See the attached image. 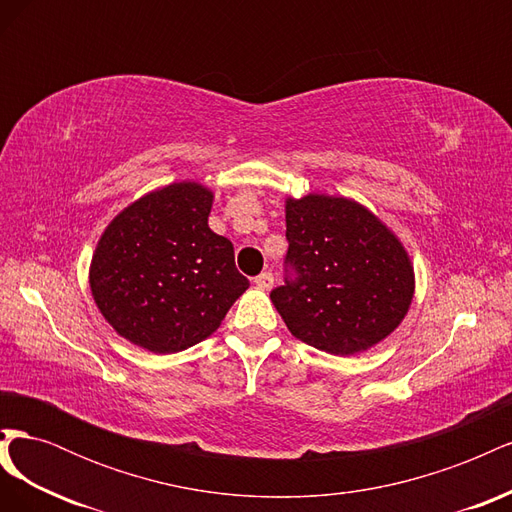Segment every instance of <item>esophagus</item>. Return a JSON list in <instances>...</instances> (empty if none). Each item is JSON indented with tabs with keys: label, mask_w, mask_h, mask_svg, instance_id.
<instances>
[{
	"label": "esophagus",
	"mask_w": 512,
	"mask_h": 512,
	"mask_svg": "<svg viewBox=\"0 0 512 512\" xmlns=\"http://www.w3.org/2000/svg\"><path fill=\"white\" fill-rule=\"evenodd\" d=\"M254 284H256V288H260V290H271L273 284H275V277H273V273L265 271V273H260L258 277H254Z\"/></svg>",
	"instance_id": "34e87169"
}]
</instances>
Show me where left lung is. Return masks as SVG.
<instances>
[{"mask_svg": "<svg viewBox=\"0 0 512 512\" xmlns=\"http://www.w3.org/2000/svg\"><path fill=\"white\" fill-rule=\"evenodd\" d=\"M286 277L271 301L288 331L329 354L376 346L408 314V252L374 213L348 198L286 200Z\"/></svg>", "mask_w": 512, "mask_h": 512, "instance_id": "1", "label": "left lung"}]
</instances>
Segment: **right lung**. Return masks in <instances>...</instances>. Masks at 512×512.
<instances>
[{"mask_svg":"<svg viewBox=\"0 0 512 512\" xmlns=\"http://www.w3.org/2000/svg\"><path fill=\"white\" fill-rule=\"evenodd\" d=\"M213 192L183 181L149 192L106 226L91 258V294L134 346L173 354L203 342L250 286L235 247L207 220Z\"/></svg>","mask_w":512,"mask_h":512,"instance_id":"add662e5","label":"right lung"}]
</instances>
